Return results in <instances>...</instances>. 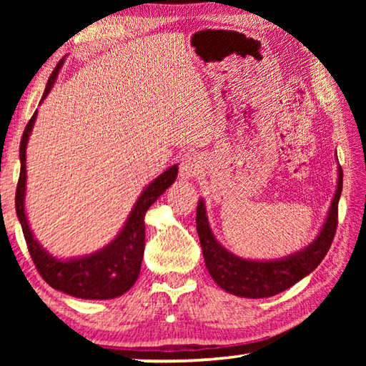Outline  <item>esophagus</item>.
Here are the masks:
<instances>
[{
    "mask_svg": "<svg viewBox=\"0 0 366 366\" xmlns=\"http://www.w3.org/2000/svg\"><path fill=\"white\" fill-rule=\"evenodd\" d=\"M203 171V159L198 157L197 153H187L184 154L181 159V164H179V174L184 181H189V179L197 177Z\"/></svg>",
    "mask_w": 366,
    "mask_h": 366,
    "instance_id": "esophagus-1",
    "label": "esophagus"
}]
</instances>
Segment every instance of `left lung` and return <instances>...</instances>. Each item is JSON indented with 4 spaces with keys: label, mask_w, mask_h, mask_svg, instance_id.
I'll list each match as a JSON object with an SVG mask.
<instances>
[{
    "label": "left lung",
    "mask_w": 366,
    "mask_h": 366,
    "mask_svg": "<svg viewBox=\"0 0 366 366\" xmlns=\"http://www.w3.org/2000/svg\"><path fill=\"white\" fill-rule=\"evenodd\" d=\"M340 192H342V169L339 168L336 194H334L331 208L317 239L307 249L287 258L274 259V262H250L227 252L214 239L208 224L205 205L202 200L198 202L195 218L197 232L200 237L205 264L214 282L229 294L249 297V299L276 295L299 282L323 262L330 250L334 235H336Z\"/></svg>",
    "instance_id": "1"
}]
</instances>
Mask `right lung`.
Masks as SVG:
<instances>
[{
	"instance_id": "1",
	"label": "right lung",
	"mask_w": 366,
	"mask_h": 366,
	"mask_svg": "<svg viewBox=\"0 0 366 366\" xmlns=\"http://www.w3.org/2000/svg\"><path fill=\"white\" fill-rule=\"evenodd\" d=\"M63 61H59L54 67L51 76L48 79L45 94L41 100L49 94L54 80L58 77ZM36 111L27 122L26 131L21 139V174L16 189V213L21 221L24 237H26L27 249L34 264L40 276L53 289L69 294L79 299L89 300H107L119 297L134 286L137 281L142 258L145 250V213L164 190L171 187V184L177 177V166H171L168 171L158 176L154 181L147 185L142 192L134 209L124 224L122 231L117 234L113 242L103 247L102 250L92 253L89 257L72 258V259H58L49 255L43 247L36 242L32 231H30L26 208H24V197H26V148L29 135L32 132L35 124Z\"/></svg>"
}]
</instances>
